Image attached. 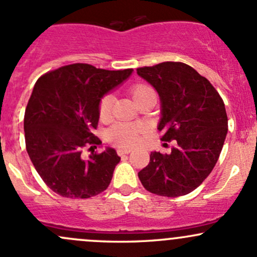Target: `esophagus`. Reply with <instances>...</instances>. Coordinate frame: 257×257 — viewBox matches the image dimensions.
Instances as JSON below:
<instances>
[{
	"label": "esophagus",
	"instance_id": "34e87169",
	"mask_svg": "<svg viewBox=\"0 0 257 257\" xmlns=\"http://www.w3.org/2000/svg\"><path fill=\"white\" fill-rule=\"evenodd\" d=\"M117 153H118V155H125V154L132 153V149L131 148H118Z\"/></svg>",
	"mask_w": 257,
	"mask_h": 257
}]
</instances>
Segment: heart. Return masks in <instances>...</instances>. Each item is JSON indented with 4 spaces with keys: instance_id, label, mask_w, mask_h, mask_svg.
<instances>
[{
    "instance_id": "obj_1",
    "label": "heart",
    "mask_w": 257,
    "mask_h": 257,
    "mask_svg": "<svg viewBox=\"0 0 257 257\" xmlns=\"http://www.w3.org/2000/svg\"><path fill=\"white\" fill-rule=\"evenodd\" d=\"M151 88L145 85H137L136 87L132 90L134 101L144 96L145 93L150 92ZM113 104H114V96L113 94H106L102 97L101 102H99V117L102 119H107L109 115L112 114ZM143 132V126L136 125V124L129 123H119L115 124L113 128L109 129L108 132V138L112 140L115 144L121 145V147H129V145L136 144L139 139L140 133Z\"/></svg>"
}]
</instances>
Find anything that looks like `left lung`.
I'll return each instance as SVG.
<instances>
[{"instance_id": "1", "label": "left lung", "mask_w": 257, "mask_h": 257, "mask_svg": "<svg viewBox=\"0 0 257 257\" xmlns=\"http://www.w3.org/2000/svg\"><path fill=\"white\" fill-rule=\"evenodd\" d=\"M137 72L160 97L161 140H175L170 154L153 151L149 165L138 176L151 193L185 196L217 164L228 133L224 102L206 77L183 63L166 61Z\"/></svg>"}]
</instances>
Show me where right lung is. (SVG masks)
Returning a JSON list of instances; mask_svg holds the SVG:
<instances>
[{"label": "right lung", "mask_w": 257, "mask_h": 257, "mask_svg": "<svg viewBox=\"0 0 257 257\" xmlns=\"http://www.w3.org/2000/svg\"><path fill=\"white\" fill-rule=\"evenodd\" d=\"M133 74V69H96L72 64L43 75L34 85L24 113L26 148L39 176L54 192L66 198H90L109 186L120 161L107 147L94 153L99 102ZM91 145L93 153L82 156Z\"/></svg>", "instance_id": "add662e5"}]
</instances>
